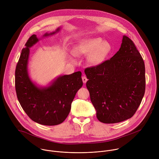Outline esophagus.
Segmentation results:
<instances>
[{
  "mask_svg": "<svg viewBox=\"0 0 159 159\" xmlns=\"http://www.w3.org/2000/svg\"><path fill=\"white\" fill-rule=\"evenodd\" d=\"M82 81H83V82H84V84H85V83L87 82V79L85 76H83V77H82Z\"/></svg>",
  "mask_w": 159,
  "mask_h": 159,
  "instance_id": "1",
  "label": "esophagus"
}]
</instances>
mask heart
Listing matches in <instances>:
<instances>
[{
	"instance_id": "b5f03b06",
	"label": "heart",
	"mask_w": 159,
	"mask_h": 159,
	"mask_svg": "<svg viewBox=\"0 0 159 159\" xmlns=\"http://www.w3.org/2000/svg\"><path fill=\"white\" fill-rule=\"evenodd\" d=\"M112 51L111 44L103 41L101 38H87L81 40L74 48V55L76 57L86 56L88 62L93 66L102 64Z\"/></svg>"
}]
</instances>
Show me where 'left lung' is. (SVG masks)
<instances>
[{"instance_id":"8db88e82","label":"left lung","mask_w":159,"mask_h":159,"mask_svg":"<svg viewBox=\"0 0 159 159\" xmlns=\"http://www.w3.org/2000/svg\"><path fill=\"white\" fill-rule=\"evenodd\" d=\"M84 72L99 121L116 123L134 115L145 94V69L131 39L124 35L119 51L110 60Z\"/></svg>"}]
</instances>
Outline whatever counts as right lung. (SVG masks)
<instances>
[{"mask_svg":"<svg viewBox=\"0 0 159 159\" xmlns=\"http://www.w3.org/2000/svg\"><path fill=\"white\" fill-rule=\"evenodd\" d=\"M46 33L43 37L60 31ZM36 34L32 35L25 44L15 71V87L18 101L27 115L34 122L47 126L57 125L66 118L72 102L78 90L83 85L81 72L70 75H60L48 85H37L30 79L28 70L30 48L39 41Z\"/></svg>","mask_w":159,"mask_h":159,"instance_id":"obj_1","label":"right lung"}]
</instances>
